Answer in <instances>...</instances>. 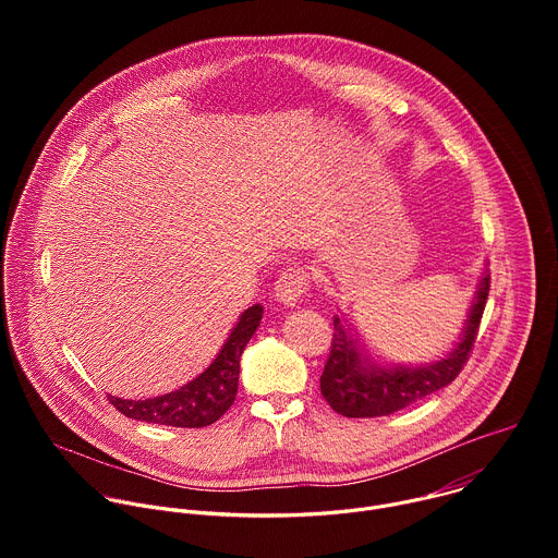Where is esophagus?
I'll use <instances>...</instances> for the list:
<instances>
[{
	"instance_id": "34e87169",
	"label": "esophagus",
	"mask_w": 558,
	"mask_h": 558,
	"mask_svg": "<svg viewBox=\"0 0 558 558\" xmlns=\"http://www.w3.org/2000/svg\"><path fill=\"white\" fill-rule=\"evenodd\" d=\"M276 298L278 302L293 306L308 289V274L300 267H287L276 280Z\"/></svg>"
}]
</instances>
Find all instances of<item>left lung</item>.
<instances>
[{"mask_svg":"<svg viewBox=\"0 0 558 558\" xmlns=\"http://www.w3.org/2000/svg\"><path fill=\"white\" fill-rule=\"evenodd\" d=\"M488 291L490 276H484L459 338L461 342L444 360L415 368H384L368 362L357 351L353 336L336 315L331 351L320 377V390L329 407L344 417H381L402 411L409 404L424 400L426 395L448 386L470 357L486 308Z\"/></svg>","mask_w":558,"mask_h":558,"instance_id":"obj_1","label":"left lung"}]
</instances>
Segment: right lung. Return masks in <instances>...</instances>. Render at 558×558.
<instances>
[{
  "instance_id": "obj_1",
  "label": "right lung",
  "mask_w": 558,
  "mask_h": 558,
  "mask_svg": "<svg viewBox=\"0 0 558 558\" xmlns=\"http://www.w3.org/2000/svg\"><path fill=\"white\" fill-rule=\"evenodd\" d=\"M263 320V306H250L231 336L222 344L216 360L190 384L174 392L149 397V400H121L108 395L110 404L130 420L163 424L177 428H203L220 420L235 400L241 355Z\"/></svg>"
}]
</instances>
